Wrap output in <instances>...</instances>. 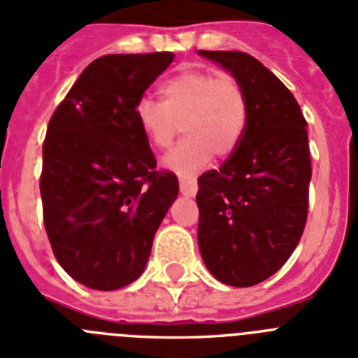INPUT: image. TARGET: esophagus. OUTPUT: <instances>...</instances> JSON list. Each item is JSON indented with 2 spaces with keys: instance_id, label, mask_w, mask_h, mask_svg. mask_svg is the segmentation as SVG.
Here are the masks:
<instances>
[{
  "instance_id": "obj_1",
  "label": "esophagus",
  "mask_w": 358,
  "mask_h": 358,
  "mask_svg": "<svg viewBox=\"0 0 358 358\" xmlns=\"http://www.w3.org/2000/svg\"><path fill=\"white\" fill-rule=\"evenodd\" d=\"M198 191L196 182H187V180H182L180 182V193L185 194V196H194Z\"/></svg>"
}]
</instances>
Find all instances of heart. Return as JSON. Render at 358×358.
<instances>
[{
	"label": "heart",
	"mask_w": 358,
	"mask_h": 358,
	"mask_svg": "<svg viewBox=\"0 0 358 358\" xmlns=\"http://www.w3.org/2000/svg\"><path fill=\"white\" fill-rule=\"evenodd\" d=\"M164 103L142 98L136 120L156 149H167L184 123L185 140L165 156L164 165L182 176L194 178L213 160L236 151L245 133L249 101L242 83L233 76L209 71H182L162 85Z\"/></svg>",
	"instance_id": "obj_1"
}]
</instances>
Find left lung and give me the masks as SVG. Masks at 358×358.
<instances>
[{"instance_id": "obj_1", "label": "left lung", "mask_w": 358, "mask_h": 358, "mask_svg": "<svg viewBox=\"0 0 358 358\" xmlns=\"http://www.w3.org/2000/svg\"><path fill=\"white\" fill-rule=\"evenodd\" d=\"M242 83L245 133L220 169L198 178V248L227 286L249 287L275 275L295 251L309 207L308 131L299 101L251 54L200 50Z\"/></svg>"}]
</instances>
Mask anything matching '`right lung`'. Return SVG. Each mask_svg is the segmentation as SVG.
<instances>
[{"label":"right lung","mask_w":358,"mask_h":358,"mask_svg":"<svg viewBox=\"0 0 358 358\" xmlns=\"http://www.w3.org/2000/svg\"><path fill=\"white\" fill-rule=\"evenodd\" d=\"M173 59V52L101 56L50 116L40 178L45 231L59 266L91 289H120L142 275L178 196L176 174L156 169L134 113Z\"/></svg>","instance_id":"1"}]
</instances>
